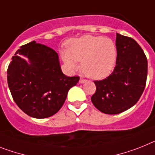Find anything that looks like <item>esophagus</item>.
Instances as JSON below:
<instances>
[{
    "label": "esophagus",
    "instance_id": "34e87169",
    "mask_svg": "<svg viewBox=\"0 0 155 155\" xmlns=\"http://www.w3.org/2000/svg\"><path fill=\"white\" fill-rule=\"evenodd\" d=\"M85 82H86V80H84V79H83V78H80V84H84Z\"/></svg>",
    "mask_w": 155,
    "mask_h": 155
}]
</instances>
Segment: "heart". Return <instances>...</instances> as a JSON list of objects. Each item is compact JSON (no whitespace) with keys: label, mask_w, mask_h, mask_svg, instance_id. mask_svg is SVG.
Here are the masks:
<instances>
[{"label":"heart","mask_w":155,"mask_h":155,"mask_svg":"<svg viewBox=\"0 0 155 155\" xmlns=\"http://www.w3.org/2000/svg\"><path fill=\"white\" fill-rule=\"evenodd\" d=\"M117 46L114 40L102 36L87 35L67 41V50L61 53L64 63L70 70L81 69L88 78L102 80L114 70L117 61Z\"/></svg>","instance_id":"1"}]
</instances>
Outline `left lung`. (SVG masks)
Listing matches in <instances>:
<instances>
[{
	"mask_svg": "<svg viewBox=\"0 0 155 155\" xmlns=\"http://www.w3.org/2000/svg\"><path fill=\"white\" fill-rule=\"evenodd\" d=\"M116 67L106 79L94 81L96 92L91 102L106 114L128 110L140 99L146 86L147 60L133 38L117 33Z\"/></svg>",
	"mask_w": 155,
	"mask_h": 155,
	"instance_id": "8db88e82",
	"label": "left lung"
}]
</instances>
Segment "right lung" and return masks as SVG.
Instances as JSON below:
<instances>
[{
  "instance_id": "obj_1",
  "label": "right lung",
  "mask_w": 155,
  "mask_h": 155,
  "mask_svg": "<svg viewBox=\"0 0 155 155\" xmlns=\"http://www.w3.org/2000/svg\"><path fill=\"white\" fill-rule=\"evenodd\" d=\"M8 68V84L20 110L34 118H46L62 107L68 92L80 80L62 72L53 49L31 41L22 45Z\"/></svg>"
}]
</instances>
